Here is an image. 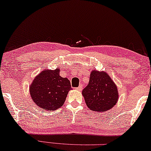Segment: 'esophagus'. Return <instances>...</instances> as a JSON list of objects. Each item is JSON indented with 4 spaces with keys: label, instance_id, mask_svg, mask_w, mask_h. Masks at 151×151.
Here are the masks:
<instances>
[{
    "label": "esophagus",
    "instance_id": "1",
    "mask_svg": "<svg viewBox=\"0 0 151 151\" xmlns=\"http://www.w3.org/2000/svg\"><path fill=\"white\" fill-rule=\"evenodd\" d=\"M82 85H80L78 87L75 88V90H80H80H82Z\"/></svg>",
    "mask_w": 151,
    "mask_h": 151
}]
</instances>
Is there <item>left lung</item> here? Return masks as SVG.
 Wrapping results in <instances>:
<instances>
[{
  "mask_svg": "<svg viewBox=\"0 0 151 151\" xmlns=\"http://www.w3.org/2000/svg\"><path fill=\"white\" fill-rule=\"evenodd\" d=\"M88 107L97 112L112 109L118 101V90L114 82L105 71L92 70L89 83L82 90Z\"/></svg>",
  "mask_w": 151,
  "mask_h": 151,
  "instance_id": "obj_1",
  "label": "left lung"
}]
</instances>
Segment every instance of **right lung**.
<instances>
[{
	"instance_id": "right-lung-1",
	"label": "right lung",
	"mask_w": 151,
	"mask_h": 151,
	"mask_svg": "<svg viewBox=\"0 0 151 151\" xmlns=\"http://www.w3.org/2000/svg\"><path fill=\"white\" fill-rule=\"evenodd\" d=\"M59 73V68L54 70L46 69L41 71L29 86L32 100L42 109L55 111L61 108L71 90L69 80L60 76Z\"/></svg>"
}]
</instances>
